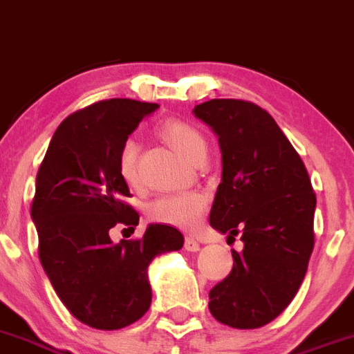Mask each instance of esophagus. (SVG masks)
I'll use <instances>...</instances> for the list:
<instances>
[{
    "mask_svg": "<svg viewBox=\"0 0 354 354\" xmlns=\"http://www.w3.org/2000/svg\"><path fill=\"white\" fill-rule=\"evenodd\" d=\"M185 250L187 251H199V242L194 236H187L185 239Z\"/></svg>",
    "mask_w": 354,
    "mask_h": 354,
    "instance_id": "34e87169",
    "label": "esophagus"
}]
</instances>
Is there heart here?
Segmentation results:
<instances>
[{
  "instance_id": "1",
  "label": "heart",
  "mask_w": 354,
  "mask_h": 354,
  "mask_svg": "<svg viewBox=\"0 0 354 354\" xmlns=\"http://www.w3.org/2000/svg\"><path fill=\"white\" fill-rule=\"evenodd\" d=\"M160 135L171 146L185 156L189 162H196L207 153V140L196 126L180 119H167L160 124ZM139 140L128 137L119 147L118 169L122 180L135 185L139 180ZM207 208V198L201 192L190 190L180 194H164L153 199L147 207L149 217L158 223L171 224L178 228H194Z\"/></svg>"
}]
</instances>
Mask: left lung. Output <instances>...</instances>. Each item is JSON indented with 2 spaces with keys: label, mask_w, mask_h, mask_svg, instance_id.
I'll return each mask as SVG.
<instances>
[{
  "label": "left lung",
  "mask_w": 354,
  "mask_h": 354,
  "mask_svg": "<svg viewBox=\"0 0 354 354\" xmlns=\"http://www.w3.org/2000/svg\"><path fill=\"white\" fill-rule=\"evenodd\" d=\"M223 153V181L212 228L241 235L233 269L215 285L208 308L239 330L274 321L299 290L313 251L315 192L297 151L270 113L244 100H210L194 109Z\"/></svg>",
  "instance_id": "1"
}]
</instances>
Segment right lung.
I'll use <instances>...</instances> for the list:
<instances>
[{
  "label": "right lung",
  "mask_w": 354,
  "mask_h": 354,
  "mask_svg": "<svg viewBox=\"0 0 354 354\" xmlns=\"http://www.w3.org/2000/svg\"><path fill=\"white\" fill-rule=\"evenodd\" d=\"M156 103L113 97L96 101L62 121L49 142L35 181L32 219L39 258L60 301L80 322L121 330L151 305L147 266L178 251L183 235L151 224L139 239L113 244L115 224L135 230L128 183L118 169L121 144Z\"/></svg>",
  "instance_id": "obj_1"
}]
</instances>
